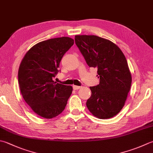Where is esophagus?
I'll return each mask as SVG.
<instances>
[{"mask_svg": "<svg viewBox=\"0 0 153 153\" xmlns=\"http://www.w3.org/2000/svg\"><path fill=\"white\" fill-rule=\"evenodd\" d=\"M81 88L80 86H77V85H73V89L74 90H77V89H79Z\"/></svg>", "mask_w": 153, "mask_h": 153, "instance_id": "34e87169", "label": "esophagus"}]
</instances>
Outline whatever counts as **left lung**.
Masks as SVG:
<instances>
[{
    "instance_id": "obj_1",
    "label": "left lung",
    "mask_w": 153,
    "mask_h": 153,
    "mask_svg": "<svg viewBox=\"0 0 153 153\" xmlns=\"http://www.w3.org/2000/svg\"><path fill=\"white\" fill-rule=\"evenodd\" d=\"M75 42L89 67L97 69L100 84L90 87L86 105L101 119L113 117L126 101L132 77L125 56L115 44L94 35H76Z\"/></svg>"
}]
</instances>
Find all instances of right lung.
<instances>
[{
  "instance_id": "obj_1",
  "label": "right lung",
  "mask_w": 153,
  "mask_h": 153,
  "mask_svg": "<svg viewBox=\"0 0 153 153\" xmlns=\"http://www.w3.org/2000/svg\"><path fill=\"white\" fill-rule=\"evenodd\" d=\"M69 37L49 39L33 46L20 64L19 83L24 100L36 114L52 119L64 110L72 93L71 85L55 82L63 56L73 46Z\"/></svg>"
}]
</instances>
